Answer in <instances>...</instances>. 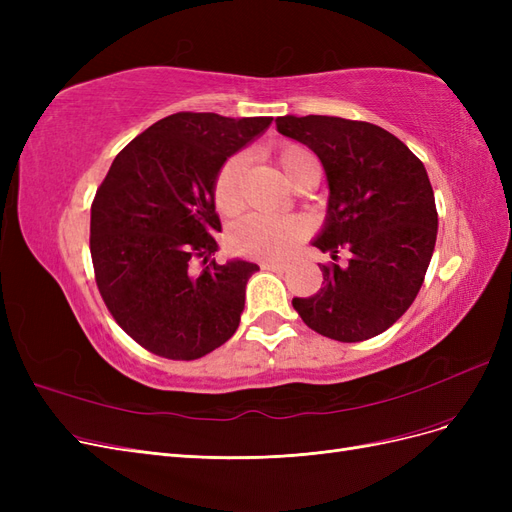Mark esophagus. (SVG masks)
Wrapping results in <instances>:
<instances>
[{"label":"esophagus","mask_w":512,"mask_h":512,"mask_svg":"<svg viewBox=\"0 0 512 512\" xmlns=\"http://www.w3.org/2000/svg\"><path fill=\"white\" fill-rule=\"evenodd\" d=\"M260 267L267 269V271H277V273H284L288 269L286 262H277V260H262Z\"/></svg>","instance_id":"34e87169"}]
</instances>
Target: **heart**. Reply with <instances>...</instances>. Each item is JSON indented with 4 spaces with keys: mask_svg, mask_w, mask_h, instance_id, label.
I'll use <instances>...</instances> for the list:
<instances>
[{
    "mask_svg": "<svg viewBox=\"0 0 512 512\" xmlns=\"http://www.w3.org/2000/svg\"><path fill=\"white\" fill-rule=\"evenodd\" d=\"M275 160L294 185L309 168L316 166L312 151L286 143L275 149ZM245 156L235 153L218 170L213 181V205L222 215H235L243 207L241 179L245 170ZM309 235V224L301 218H273V215L252 213L237 222L230 230V247L239 256L260 260H282L292 254Z\"/></svg>",
    "mask_w": 512,
    "mask_h": 512,
    "instance_id": "obj_1",
    "label": "heart"
}]
</instances>
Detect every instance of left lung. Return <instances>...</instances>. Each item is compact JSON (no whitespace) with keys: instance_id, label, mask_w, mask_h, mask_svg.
<instances>
[{"instance_id":"left-lung-1","label":"left lung","mask_w":512,"mask_h":512,"mask_svg":"<svg viewBox=\"0 0 512 512\" xmlns=\"http://www.w3.org/2000/svg\"><path fill=\"white\" fill-rule=\"evenodd\" d=\"M277 130L312 149L329 179L327 224L314 245L322 288L292 299L303 322L337 342H365L406 314L436 247L438 211L423 162L397 136L342 117H277ZM346 249L349 265L336 254Z\"/></svg>"}]
</instances>
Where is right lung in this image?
Masks as SVG:
<instances>
[{
  "mask_svg": "<svg viewBox=\"0 0 512 512\" xmlns=\"http://www.w3.org/2000/svg\"><path fill=\"white\" fill-rule=\"evenodd\" d=\"M273 117L175 113L123 147L91 203L89 250L108 312L138 346L194 361L235 335L258 265H218L213 181ZM204 260L194 272L191 262Z\"/></svg>",
  "mask_w": 512,
  "mask_h": 512,
  "instance_id": "right-lung-1",
  "label": "right lung"
}]
</instances>
